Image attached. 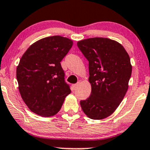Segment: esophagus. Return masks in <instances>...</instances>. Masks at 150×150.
<instances>
[{"label": "esophagus", "mask_w": 150, "mask_h": 150, "mask_svg": "<svg viewBox=\"0 0 150 150\" xmlns=\"http://www.w3.org/2000/svg\"><path fill=\"white\" fill-rule=\"evenodd\" d=\"M79 86V82H78V83H75V84L72 85V88H73L74 90H75V89H76L77 87H78Z\"/></svg>", "instance_id": "obj_1"}]
</instances>
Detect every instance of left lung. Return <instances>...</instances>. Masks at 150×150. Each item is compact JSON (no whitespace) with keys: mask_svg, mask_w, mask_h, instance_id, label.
I'll return each instance as SVG.
<instances>
[{"mask_svg":"<svg viewBox=\"0 0 150 150\" xmlns=\"http://www.w3.org/2000/svg\"><path fill=\"white\" fill-rule=\"evenodd\" d=\"M88 61L91 92L80 101L84 114L103 120L113 114L123 100L132 74L130 58L122 44L107 38H90L77 42Z\"/></svg>","mask_w":150,"mask_h":150,"instance_id":"1","label":"left lung"}]
</instances>
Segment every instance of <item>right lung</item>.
<instances>
[{
  "label": "right lung",
  "mask_w": 150,
  "mask_h": 150,
  "mask_svg": "<svg viewBox=\"0 0 150 150\" xmlns=\"http://www.w3.org/2000/svg\"><path fill=\"white\" fill-rule=\"evenodd\" d=\"M72 45V40L66 37H46L30 45L22 56L16 69L18 89L33 113L43 117L55 115L71 93L60 62Z\"/></svg>",
  "instance_id": "right-lung-1"
}]
</instances>
